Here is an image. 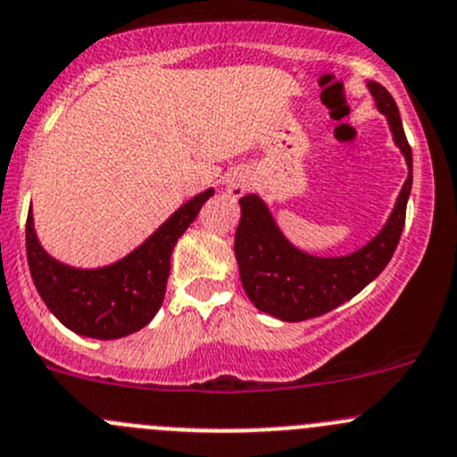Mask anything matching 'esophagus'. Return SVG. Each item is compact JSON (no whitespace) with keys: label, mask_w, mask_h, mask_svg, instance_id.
Instances as JSON below:
<instances>
[{"label":"esophagus","mask_w":457,"mask_h":457,"mask_svg":"<svg viewBox=\"0 0 457 457\" xmlns=\"http://www.w3.org/2000/svg\"><path fill=\"white\" fill-rule=\"evenodd\" d=\"M225 190H228L229 196H243L247 190H250V177L243 170H234L232 174H228L225 179Z\"/></svg>","instance_id":"obj_1"}]
</instances>
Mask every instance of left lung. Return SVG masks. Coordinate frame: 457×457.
Instances as JSON below:
<instances>
[{"label":"left lung","instance_id":"obj_1","mask_svg":"<svg viewBox=\"0 0 457 457\" xmlns=\"http://www.w3.org/2000/svg\"><path fill=\"white\" fill-rule=\"evenodd\" d=\"M367 87L378 110L389 121L395 145L407 161L409 177L389 220L365 247L347 256H312L283 237L261 196L245 195L238 201L241 220L234 237V254L238 261L241 283L254 307L278 320L298 322L336 310L365 289L385 270L398 247L413 183L411 145L404 137L403 119L394 96L378 81H367Z\"/></svg>","mask_w":457,"mask_h":457}]
</instances>
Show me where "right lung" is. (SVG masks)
Masks as SVG:
<instances>
[{
  "mask_svg": "<svg viewBox=\"0 0 457 457\" xmlns=\"http://www.w3.org/2000/svg\"><path fill=\"white\" fill-rule=\"evenodd\" d=\"M214 190L179 207L135 252L112 265L77 270L54 261L35 234L32 212L26 220V254L32 283L62 325L87 338L114 340L145 327L163 305L170 256Z\"/></svg>",
  "mask_w": 457,
  "mask_h": 457,
  "instance_id": "add662e5",
  "label": "right lung"
}]
</instances>
